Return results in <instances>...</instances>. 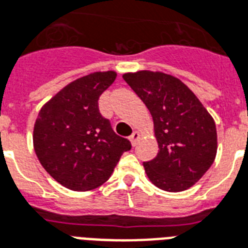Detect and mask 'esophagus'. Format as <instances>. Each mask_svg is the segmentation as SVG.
Returning <instances> with one entry per match:
<instances>
[{"label": "esophagus", "mask_w": 248, "mask_h": 248, "mask_svg": "<svg viewBox=\"0 0 248 248\" xmlns=\"http://www.w3.org/2000/svg\"><path fill=\"white\" fill-rule=\"evenodd\" d=\"M139 139H140V134H139V132H136V131H135L134 134L131 135L130 136V141H131V144H132V146H136V144H138V140Z\"/></svg>", "instance_id": "1"}]
</instances>
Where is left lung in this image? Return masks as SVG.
Returning <instances> with one entry per match:
<instances>
[{"instance_id": "obj_1", "label": "left lung", "mask_w": 248, "mask_h": 248, "mask_svg": "<svg viewBox=\"0 0 248 248\" xmlns=\"http://www.w3.org/2000/svg\"><path fill=\"white\" fill-rule=\"evenodd\" d=\"M122 78L148 107L154 122L159 152L144 163L149 180L170 192L194 186L217 155V127L210 113L174 76L144 70Z\"/></svg>"}]
</instances>
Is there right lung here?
<instances>
[{"mask_svg":"<svg viewBox=\"0 0 248 248\" xmlns=\"http://www.w3.org/2000/svg\"><path fill=\"white\" fill-rule=\"evenodd\" d=\"M114 71L93 72L56 94L40 109L34 124V150L54 180L72 191L103 185L121 155L131 149L98 108V99L116 80Z\"/></svg>","mask_w":248,"mask_h":248,"instance_id":"add662e5","label":"right lung"}]
</instances>
